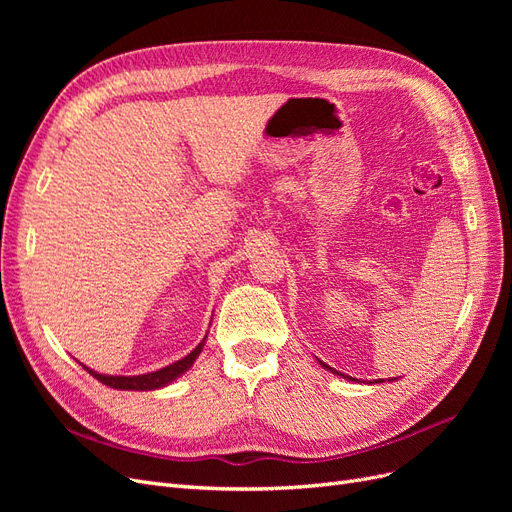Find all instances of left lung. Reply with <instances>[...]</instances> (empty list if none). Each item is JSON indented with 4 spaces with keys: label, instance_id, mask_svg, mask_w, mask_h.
<instances>
[{
    "label": "left lung",
    "instance_id": "8db88e82",
    "mask_svg": "<svg viewBox=\"0 0 512 512\" xmlns=\"http://www.w3.org/2000/svg\"><path fill=\"white\" fill-rule=\"evenodd\" d=\"M320 365H322V367H327V369H331V371H333V374H337V371H335V369H333V367H329V365H324V363H322V361H320ZM339 376H344V374H339Z\"/></svg>",
    "mask_w": 512,
    "mask_h": 512
}]
</instances>
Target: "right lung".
<instances>
[{"label":"right lung","mask_w":512,"mask_h":512,"mask_svg":"<svg viewBox=\"0 0 512 512\" xmlns=\"http://www.w3.org/2000/svg\"><path fill=\"white\" fill-rule=\"evenodd\" d=\"M205 346V339L200 342L188 356H183V359L175 361L173 365L162 367L158 371H151V374H141V376H104L98 374V371L85 367L91 376L96 380H100L102 384L111 386V389H119V391H153V389H160V386H166L168 382H173L175 378H179L183 371H188L192 367V363L196 361V356L200 354Z\"/></svg>","instance_id":"right-lung-1"}]
</instances>
